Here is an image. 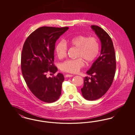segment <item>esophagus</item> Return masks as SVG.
I'll return each mask as SVG.
<instances>
[{"label": "esophagus", "instance_id": "obj_1", "mask_svg": "<svg viewBox=\"0 0 135 135\" xmlns=\"http://www.w3.org/2000/svg\"><path fill=\"white\" fill-rule=\"evenodd\" d=\"M73 75H70V74H66L65 77H72Z\"/></svg>", "mask_w": 135, "mask_h": 135}]
</instances>
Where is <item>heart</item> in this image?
Masks as SVG:
<instances>
[{
    "label": "heart",
    "mask_w": 135,
    "mask_h": 135,
    "mask_svg": "<svg viewBox=\"0 0 135 135\" xmlns=\"http://www.w3.org/2000/svg\"><path fill=\"white\" fill-rule=\"evenodd\" d=\"M66 44L77 49L76 59L67 60L60 65L61 70L66 72L76 73L84 65V61L86 63L93 62L98 57L100 51V44L95 36L89 37L79 35L58 42L55 46V52L60 59L66 57L67 52Z\"/></svg>",
    "instance_id": "b5f03b06"
}]
</instances>
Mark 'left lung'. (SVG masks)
Returning <instances> with one entry per match:
<instances>
[{
	"label": "left lung",
	"instance_id": "obj_1",
	"mask_svg": "<svg viewBox=\"0 0 135 135\" xmlns=\"http://www.w3.org/2000/svg\"><path fill=\"white\" fill-rule=\"evenodd\" d=\"M91 28L101 40V55L86 72L91 76L84 78L81 91L84 98L93 101L105 95L112 84L115 73L116 59L113 42L108 33L99 26L91 25Z\"/></svg>",
	"mask_w": 135,
	"mask_h": 135
}]
</instances>
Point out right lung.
Wrapping results in <instances>:
<instances>
[{"label":"right lung","mask_w":135,"mask_h":135,"mask_svg":"<svg viewBox=\"0 0 135 135\" xmlns=\"http://www.w3.org/2000/svg\"><path fill=\"white\" fill-rule=\"evenodd\" d=\"M69 27H41L26 39L21 55V70L26 84L33 94L46 103L56 101L61 95L64 75L59 73L54 64L55 44Z\"/></svg>","instance_id":"right-lung-1"}]
</instances>
